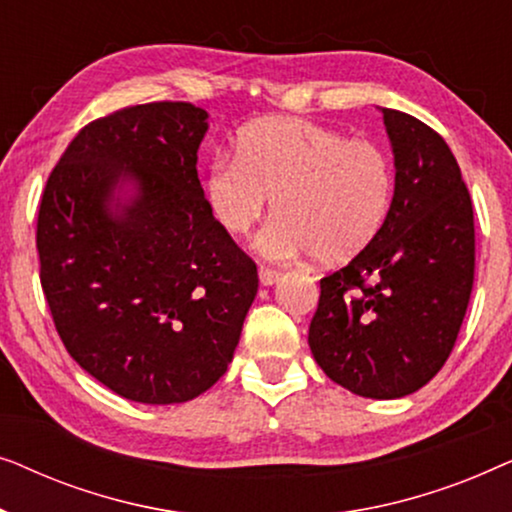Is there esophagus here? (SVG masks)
Listing matches in <instances>:
<instances>
[{
	"label": "esophagus",
	"instance_id": "1",
	"mask_svg": "<svg viewBox=\"0 0 512 512\" xmlns=\"http://www.w3.org/2000/svg\"><path fill=\"white\" fill-rule=\"evenodd\" d=\"M258 279H261L263 286H272V284H277L279 279H282V272L263 268V265H261V268H258Z\"/></svg>",
	"mask_w": 512,
	"mask_h": 512
}]
</instances>
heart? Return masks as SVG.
Wrapping results in <instances>:
<instances>
[{"label": "heart", "mask_w": 512, "mask_h": 512, "mask_svg": "<svg viewBox=\"0 0 512 512\" xmlns=\"http://www.w3.org/2000/svg\"><path fill=\"white\" fill-rule=\"evenodd\" d=\"M394 184V165L375 142L300 118H263L240 132L237 156L214 160L205 191L230 235H247L275 198L277 219L258 237L265 256L340 265L382 233Z\"/></svg>", "instance_id": "b5f03b06"}]
</instances>
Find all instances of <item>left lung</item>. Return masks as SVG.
Here are the masks:
<instances>
[{
  "instance_id": "8db88e82",
  "label": "left lung",
  "mask_w": 512,
  "mask_h": 512,
  "mask_svg": "<svg viewBox=\"0 0 512 512\" xmlns=\"http://www.w3.org/2000/svg\"><path fill=\"white\" fill-rule=\"evenodd\" d=\"M394 153L382 233L321 279L310 349L356 396L403 398L433 380L457 342L473 291V205L457 158L429 125L380 107Z\"/></svg>"
}]
</instances>
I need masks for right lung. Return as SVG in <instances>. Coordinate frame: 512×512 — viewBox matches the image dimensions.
Here are the masks:
<instances>
[{"instance_id":"obj_1","label":"right lung","mask_w":512,"mask_h":512,"mask_svg":"<svg viewBox=\"0 0 512 512\" xmlns=\"http://www.w3.org/2000/svg\"><path fill=\"white\" fill-rule=\"evenodd\" d=\"M209 114L151 102L88 123L39 207L41 286L72 359L114 394L193 401L233 361L258 272L198 179Z\"/></svg>"}]
</instances>
